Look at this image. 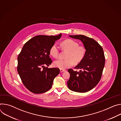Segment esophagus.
<instances>
[{"instance_id": "1", "label": "esophagus", "mask_w": 121, "mask_h": 121, "mask_svg": "<svg viewBox=\"0 0 121 121\" xmlns=\"http://www.w3.org/2000/svg\"><path fill=\"white\" fill-rule=\"evenodd\" d=\"M65 70H63V69H60V73H62V72H65Z\"/></svg>"}]
</instances>
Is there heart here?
<instances>
[{
  "mask_svg": "<svg viewBox=\"0 0 121 121\" xmlns=\"http://www.w3.org/2000/svg\"><path fill=\"white\" fill-rule=\"evenodd\" d=\"M61 46L67 51L65 59H59L53 63L55 67L65 69L71 67L73 63L78 64L84 59L86 54V49L84 46H79L78 43L72 39H66L63 41ZM60 52V48L57 44H54L50 48L49 54L54 58H57Z\"/></svg>",
  "mask_w": 121,
  "mask_h": 121,
  "instance_id": "b5f03b06",
  "label": "heart"
}]
</instances>
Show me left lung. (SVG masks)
Listing matches in <instances>:
<instances>
[{"label":"left lung","instance_id":"1","mask_svg":"<svg viewBox=\"0 0 121 121\" xmlns=\"http://www.w3.org/2000/svg\"><path fill=\"white\" fill-rule=\"evenodd\" d=\"M81 40L86 49L83 60L75 67L79 72L69 69L68 88L75 92H86L95 87L101 79L105 65V56L102 47L93 38L83 35H69Z\"/></svg>","mask_w":121,"mask_h":121}]
</instances>
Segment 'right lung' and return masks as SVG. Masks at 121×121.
I'll return each instance as SVG.
<instances>
[{"label":"right lung","instance_id":"right-lung-1","mask_svg":"<svg viewBox=\"0 0 121 121\" xmlns=\"http://www.w3.org/2000/svg\"><path fill=\"white\" fill-rule=\"evenodd\" d=\"M61 36V34L37 35L24 45L18 56L17 71L23 84L30 91L41 94L51 88L54 79L60 71L45 66H49L52 62L49 57L50 48Z\"/></svg>","mask_w":121,"mask_h":121}]
</instances>
